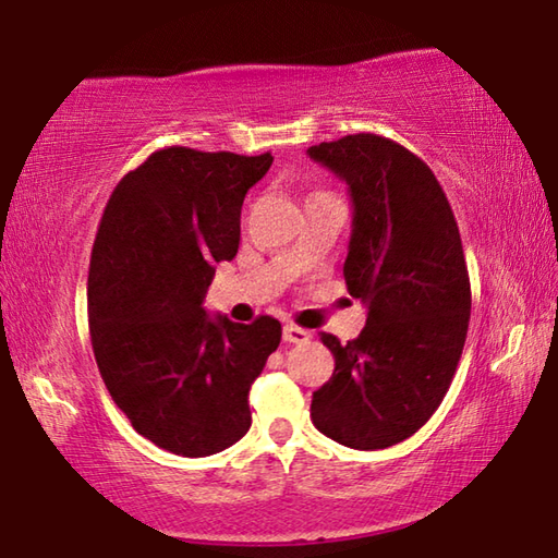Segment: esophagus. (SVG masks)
Returning <instances> with one entry per match:
<instances>
[{"label": "esophagus", "instance_id": "1", "mask_svg": "<svg viewBox=\"0 0 558 558\" xmlns=\"http://www.w3.org/2000/svg\"><path fill=\"white\" fill-rule=\"evenodd\" d=\"M310 337H313V335H310L307 329L298 327V325L282 327V339H286V342H290V344H302V342H307Z\"/></svg>", "mask_w": 558, "mask_h": 558}]
</instances>
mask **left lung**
Instances as JSON below:
<instances>
[{"mask_svg":"<svg viewBox=\"0 0 558 558\" xmlns=\"http://www.w3.org/2000/svg\"><path fill=\"white\" fill-rule=\"evenodd\" d=\"M352 196L344 260L366 327L339 344L335 374L313 393L319 433L356 450L411 438L448 393L470 323V278L448 196L423 159L372 132L307 149Z\"/></svg>","mask_w":558,"mask_h":558,"instance_id":"left-lung-1","label":"left lung"}]
</instances>
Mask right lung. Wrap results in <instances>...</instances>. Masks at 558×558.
Instances as JSON below:
<instances>
[{"mask_svg": "<svg viewBox=\"0 0 558 558\" xmlns=\"http://www.w3.org/2000/svg\"><path fill=\"white\" fill-rule=\"evenodd\" d=\"M272 155L165 147L112 189L93 243L88 323L112 401L140 436L204 458L251 428L248 391L280 344V323L209 317L216 263L241 241L245 192Z\"/></svg>", "mask_w": 558, "mask_h": 558, "instance_id": "add662e5", "label": "right lung"}]
</instances>
